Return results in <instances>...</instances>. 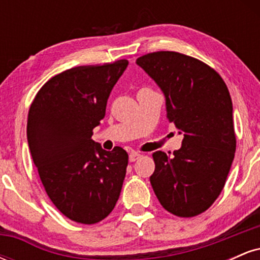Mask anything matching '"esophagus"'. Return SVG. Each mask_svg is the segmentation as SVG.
I'll list each match as a JSON object with an SVG mask.
<instances>
[{"instance_id": "esophagus-1", "label": "esophagus", "mask_w": 260, "mask_h": 260, "mask_svg": "<svg viewBox=\"0 0 260 260\" xmlns=\"http://www.w3.org/2000/svg\"><path fill=\"white\" fill-rule=\"evenodd\" d=\"M140 157H142V155H140L139 153H131L129 154V161H131V162H134V161L140 159Z\"/></svg>"}]
</instances>
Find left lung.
<instances>
[{
	"label": "left lung",
	"instance_id": "left-lung-1",
	"mask_svg": "<svg viewBox=\"0 0 260 260\" xmlns=\"http://www.w3.org/2000/svg\"><path fill=\"white\" fill-rule=\"evenodd\" d=\"M166 99V117L183 134L182 147L155 151L150 183L169 213L199 215L225 186L236 151L232 101L220 74L194 57L157 51L137 58Z\"/></svg>",
	"mask_w": 260,
	"mask_h": 260
}]
</instances>
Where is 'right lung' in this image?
<instances>
[{
    "label": "right lung",
    "mask_w": 260,
    "mask_h": 260,
    "mask_svg": "<svg viewBox=\"0 0 260 260\" xmlns=\"http://www.w3.org/2000/svg\"><path fill=\"white\" fill-rule=\"evenodd\" d=\"M127 66L120 59L64 71L41 86L29 109L26 137L34 165L53 205L76 222L101 221L120 197L127 151L104 150L91 136Z\"/></svg>",
    "instance_id": "right-lung-1"
}]
</instances>
